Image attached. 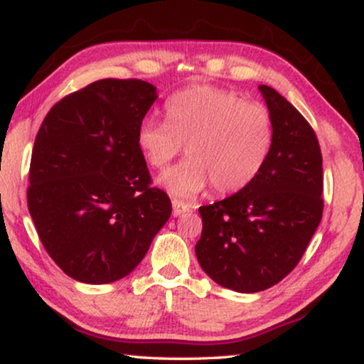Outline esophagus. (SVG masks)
<instances>
[{
    "mask_svg": "<svg viewBox=\"0 0 364 364\" xmlns=\"http://www.w3.org/2000/svg\"><path fill=\"white\" fill-rule=\"evenodd\" d=\"M188 210H191V207H188L187 203H183L181 200H177V198H173V200H172V215L173 217L182 215L183 212H188Z\"/></svg>",
    "mask_w": 364,
    "mask_h": 364,
    "instance_id": "34e87169",
    "label": "esophagus"
}]
</instances>
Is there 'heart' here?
Returning a JSON list of instances; mask_svg holds the SVG:
<instances>
[{"label":"heart","mask_w":364,"mask_h":364,"mask_svg":"<svg viewBox=\"0 0 364 364\" xmlns=\"http://www.w3.org/2000/svg\"><path fill=\"white\" fill-rule=\"evenodd\" d=\"M166 121L146 119L137 146L154 168L183 151L188 159L159 182L177 197H192L208 183L218 196L243 191L258 177L273 146V119L265 104L213 86L181 91L166 104Z\"/></svg>","instance_id":"heart-1"}]
</instances>
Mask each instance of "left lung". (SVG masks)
<instances>
[{"label": "left lung", "mask_w": 364, "mask_h": 364, "mask_svg": "<svg viewBox=\"0 0 364 364\" xmlns=\"http://www.w3.org/2000/svg\"><path fill=\"white\" fill-rule=\"evenodd\" d=\"M273 119V146L250 186L198 208L196 255L213 282L238 293L267 290L298 265L323 215L316 134L282 94L258 86Z\"/></svg>", "instance_id": "8db88e82"}]
</instances>
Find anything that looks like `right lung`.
I'll return each instance as SVG.
<instances>
[{
	"label": "right lung",
	"mask_w": 364,
	"mask_h": 364,
	"mask_svg": "<svg viewBox=\"0 0 364 364\" xmlns=\"http://www.w3.org/2000/svg\"><path fill=\"white\" fill-rule=\"evenodd\" d=\"M156 99L141 79H101L54 104L39 127L28 208L49 257L74 280L129 275L171 217L137 146Z\"/></svg>",
	"instance_id": "obj_1"
}]
</instances>
